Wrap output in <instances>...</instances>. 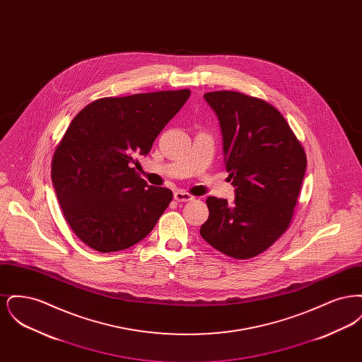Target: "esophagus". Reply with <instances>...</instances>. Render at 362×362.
<instances>
[{
    "label": "esophagus",
    "mask_w": 362,
    "mask_h": 362,
    "mask_svg": "<svg viewBox=\"0 0 362 362\" xmlns=\"http://www.w3.org/2000/svg\"><path fill=\"white\" fill-rule=\"evenodd\" d=\"M173 198H175V201H177V202H189V201L194 199V197H192L191 194L186 192V191H182V189H177V191L173 194Z\"/></svg>",
    "instance_id": "esophagus-1"
}]
</instances>
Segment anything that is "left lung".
<instances>
[{
	"label": "left lung",
	"mask_w": 362,
	"mask_h": 362,
	"mask_svg": "<svg viewBox=\"0 0 362 362\" xmlns=\"http://www.w3.org/2000/svg\"><path fill=\"white\" fill-rule=\"evenodd\" d=\"M205 100L220 121L235 199L209 197V218L199 232L230 258H254L292 223L307 156L286 119L266 100L235 90L207 92Z\"/></svg>",
	"instance_id": "left-lung-1"
}]
</instances>
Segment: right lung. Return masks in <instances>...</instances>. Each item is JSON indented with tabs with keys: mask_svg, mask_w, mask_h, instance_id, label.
<instances>
[{
	"mask_svg": "<svg viewBox=\"0 0 362 362\" xmlns=\"http://www.w3.org/2000/svg\"><path fill=\"white\" fill-rule=\"evenodd\" d=\"M189 89L102 98L84 107L52 160L55 194L76 236L99 252L145 239L173 201V191L148 186L134 155H148L157 136L187 102Z\"/></svg>",
	"mask_w": 362,
	"mask_h": 362,
	"instance_id": "obj_1",
	"label": "right lung"
}]
</instances>
